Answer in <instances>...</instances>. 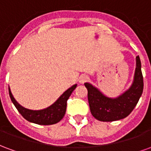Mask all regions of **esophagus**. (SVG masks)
<instances>
[{
  "mask_svg": "<svg viewBox=\"0 0 151 151\" xmlns=\"http://www.w3.org/2000/svg\"><path fill=\"white\" fill-rule=\"evenodd\" d=\"M88 80V77L86 75H82L79 78V82L80 83H84Z\"/></svg>",
  "mask_w": 151,
  "mask_h": 151,
  "instance_id": "34e87169",
  "label": "esophagus"
}]
</instances>
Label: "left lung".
I'll use <instances>...</instances> for the list:
<instances>
[{
    "mask_svg": "<svg viewBox=\"0 0 151 151\" xmlns=\"http://www.w3.org/2000/svg\"><path fill=\"white\" fill-rule=\"evenodd\" d=\"M88 91V102L92 116L100 121H115L124 119L136 107L143 91L142 65L136 57V69L133 82L129 88L116 98H109L91 83L86 82Z\"/></svg>",
    "mask_w": 151,
    "mask_h": 151,
    "instance_id": "left-lung-1",
    "label": "left lung"
}]
</instances>
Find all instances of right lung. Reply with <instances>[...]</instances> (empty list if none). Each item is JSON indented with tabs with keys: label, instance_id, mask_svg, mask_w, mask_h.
<instances>
[{
	"label": "right lung",
	"instance_id": "1",
	"mask_svg": "<svg viewBox=\"0 0 151 151\" xmlns=\"http://www.w3.org/2000/svg\"><path fill=\"white\" fill-rule=\"evenodd\" d=\"M76 87H77V84L72 86L70 88L64 92L54 104L42 110H31L22 107L15 100L9 87V94L13 104L18 109L19 113L26 120L31 123L37 124L49 125L59 122L64 117L67 107V100Z\"/></svg>",
	"mask_w": 151,
	"mask_h": 151
}]
</instances>
